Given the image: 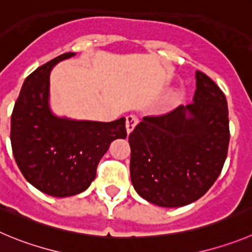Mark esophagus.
<instances>
[{"label":"esophagus","mask_w":252,"mask_h":252,"mask_svg":"<svg viewBox=\"0 0 252 252\" xmlns=\"http://www.w3.org/2000/svg\"><path fill=\"white\" fill-rule=\"evenodd\" d=\"M138 124V118L135 115L130 114L126 117V133H130L133 131V129L135 128V126Z\"/></svg>","instance_id":"esophagus-1"}]
</instances>
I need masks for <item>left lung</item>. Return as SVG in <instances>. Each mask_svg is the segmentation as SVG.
<instances>
[{"label":"left lung","instance_id":"1","mask_svg":"<svg viewBox=\"0 0 252 252\" xmlns=\"http://www.w3.org/2000/svg\"><path fill=\"white\" fill-rule=\"evenodd\" d=\"M192 103L144 117L129 134L130 179L143 199L179 208L200 199L215 183L229 149L225 94L197 70Z\"/></svg>","mask_w":252,"mask_h":252}]
</instances>
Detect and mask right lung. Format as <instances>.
<instances>
[{
    "mask_svg": "<svg viewBox=\"0 0 252 252\" xmlns=\"http://www.w3.org/2000/svg\"><path fill=\"white\" fill-rule=\"evenodd\" d=\"M68 52L31 73L11 117V145L21 173L39 191L65 197L84 191L114 139L126 137V118L114 122L73 121L49 109V73Z\"/></svg>",
    "mask_w": 252,
    "mask_h": 252,
    "instance_id": "right-lung-1",
    "label": "right lung"
}]
</instances>
